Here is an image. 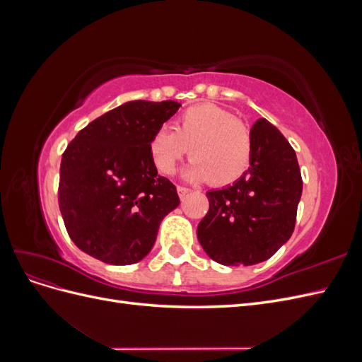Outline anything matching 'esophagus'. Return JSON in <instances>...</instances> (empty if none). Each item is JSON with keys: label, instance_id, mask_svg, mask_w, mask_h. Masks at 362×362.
Returning a JSON list of instances; mask_svg holds the SVG:
<instances>
[{"label": "esophagus", "instance_id": "obj_1", "mask_svg": "<svg viewBox=\"0 0 362 362\" xmlns=\"http://www.w3.org/2000/svg\"><path fill=\"white\" fill-rule=\"evenodd\" d=\"M177 190H178V194H180V198H184L185 194H189L192 190L190 189H187V187H184V185H178L177 187Z\"/></svg>", "mask_w": 362, "mask_h": 362}]
</instances>
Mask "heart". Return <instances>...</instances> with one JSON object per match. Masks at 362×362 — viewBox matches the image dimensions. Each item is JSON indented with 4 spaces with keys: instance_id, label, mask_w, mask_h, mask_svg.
Wrapping results in <instances>:
<instances>
[{
    "instance_id": "b5f03b06",
    "label": "heart",
    "mask_w": 362,
    "mask_h": 362,
    "mask_svg": "<svg viewBox=\"0 0 362 362\" xmlns=\"http://www.w3.org/2000/svg\"><path fill=\"white\" fill-rule=\"evenodd\" d=\"M187 152L193 161L185 177L228 185L247 170L252 140L246 125L225 108L199 104L178 115L173 131L160 128L149 140L151 158L163 175H172Z\"/></svg>"
}]
</instances>
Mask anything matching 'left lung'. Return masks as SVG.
<instances>
[{"mask_svg": "<svg viewBox=\"0 0 362 362\" xmlns=\"http://www.w3.org/2000/svg\"><path fill=\"white\" fill-rule=\"evenodd\" d=\"M252 157L233 185L206 193L210 208L198 225L206 255L223 266H252L269 259L294 231L302 196L298 157L266 119L250 129Z\"/></svg>", "mask_w": 362, "mask_h": 362, "instance_id": "1", "label": "left lung"}]
</instances>
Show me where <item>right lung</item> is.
I'll use <instances>...</instances> for the list:
<instances>
[{
  "instance_id": "1",
  "label": "right lung",
  "mask_w": 362,
  "mask_h": 362,
  "mask_svg": "<svg viewBox=\"0 0 362 362\" xmlns=\"http://www.w3.org/2000/svg\"><path fill=\"white\" fill-rule=\"evenodd\" d=\"M175 101H131L84 127L64 149L59 206L72 242L107 264L145 258L158 226L180 204L160 177L149 140L178 112Z\"/></svg>"
}]
</instances>
